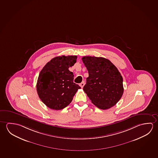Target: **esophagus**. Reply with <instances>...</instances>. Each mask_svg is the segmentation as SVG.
<instances>
[{"mask_svg":"<svg viewBox=\"0 0 158 158\" xmlns=\"http://www.w3.org/2000/svg\"><path fill=\"white\" fill-rule=\"evenodd\" d=\"M84 85H85V83H84V81H83V82H82L81 83H80V86H81V88H83V86H84Z\"/></svg>","mask_w":158,"mask_h":158,"instance_id":"obj_1","label":"esophagus"}]
</instances>
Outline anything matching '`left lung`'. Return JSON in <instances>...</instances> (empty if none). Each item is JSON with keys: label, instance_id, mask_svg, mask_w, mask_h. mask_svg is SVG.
Listing matches in <instances>:
<instances>
[{"label": "left lung", "instance_id": "left-lung-1", "mask_svg": "<svg viewBox=\"0 0 158 158\" xmlns=\"http://www.w3.org/2000/svg\"><path fill=\"white\" fill-rule=\"evenodd\" d=\"M84 64L89 73L83 90L98 109L114 106L123 94V78L114 65L103 57L84 56Z\"/></svg>", "mask_w": 158, "mask_h": 158}]
</instances>
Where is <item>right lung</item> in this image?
<instances>
[{
	"label": "right lung",
	"instance_id": "1",
	"mask_svg": "<svg viewBox=\"0 0 158 158\" xmlns=\"http://www.w3.org/2000/svg\"><path fill=\"white\" fill-rule=\"evenodd\" d=\"M77 59V56L54 57L40 73L37 92L41 100L50 109L60 110L67 107L81 88L73 82V73L69 70Z\"/></svg>",
	"mask_w": 158,
	"mask_h": 158
}]
</instances>
